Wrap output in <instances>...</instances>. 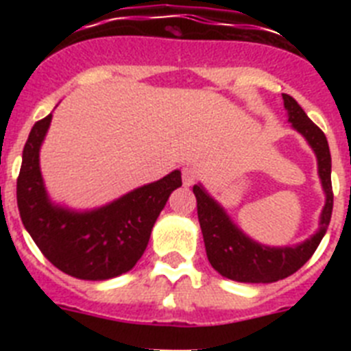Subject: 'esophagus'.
<instances>
[{
  "instance_id": "obj_1",
  "label": "esophagus",
  "mask_w": 351,
  "mask_h": 351,
  "mask_svg": "<svg viewBox=\"0 0 351 351\" xmlns=\"http://www.w3.org/2000/svg\"><path fill=\"white\" fill-rule=\"evenodd\" d=\"M195 179H197V170L190 169V167L182 169V184L191 186L195 182Z\"/></svg>"
}]
</instances>
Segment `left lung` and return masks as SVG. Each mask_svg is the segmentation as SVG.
<instances>
[{"mask_svg": "<svg viewBox=\"0 0 351 351\" xmlns=\"http://www.w3.org/2000/svg\"><path fill=\"white\" fill-rule=\"evenodd\" d=\"M283 101L291 128L297 130L315 151L318 176L325 193V206L320 214L318 230L311 237L295 246H265L256 243L232 221L226 210L204 190L202 184L193 186L207 258L214 271L239 283H274L299 271L322 243L332 216V163L327 138L290 95H283Z\"/></svg>", "mask_w": 351, "mask_h": 351, "instance_id": "8db88e82", "label": "left lung"}]
</instances>
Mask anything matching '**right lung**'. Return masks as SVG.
Wrapping results in <instances>:
<instances>
[{
  "instance_id": "1",
  "label": "right lung",
  "mask_w": 351,
  "mask_h": 351,
  "mask_svg": "<svg viewBox=\"0 0 351 351\" xmlns=\"http://www.w3.org/2000/svg\"><path fill=\"white\" fill-rule=\"evenodd\" d=\"M51 121L49 114L35 123L23 151L17 206L24 228L45 258L68 276L104 281L132 271L144 255L170 193L182 184L181 170L96 209L75 210L54 204L40 170V147Z\"/></svg>"
}]
</instances>
